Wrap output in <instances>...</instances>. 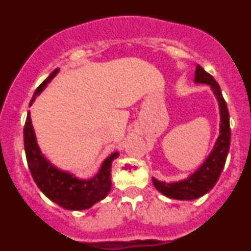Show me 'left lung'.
<instances>
[{
    "label": "left lung",
    "mask_w": 251,
    "mask_h": 251,
    "mask_svg": "<svg viewBox=\"0 0 251 251\" xmlns=\"http://www.w3.org/2000/svg\"><path fill=\"white\" fill-rule=\"evenodd\" d=\"M195 83L210 85L212 93L216 97L219 109H220V134L217 137L214 148L207 158L187 178L177 181V182H165V181H158L152 177L154 187L162 195L170 199H175V200H195L207 194L216 185L217 179L223 172L230 148V133L231 132H230L229 110L221 94L220 86L214 77L206 73L200 65L196 66Z\"/></svg>",
    "instance_id": "8db88e82"
}]
</instances>
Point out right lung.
I'll return each mask as SVG.
<instances>
[{
  "label": "right lung",
  "instance_id": "right-lung-1",
  "mask_svg": "<svg viewBox=\"0 0 251 251\" xmlns=\"http://www.w3.org/2000/svg\"><path fill=\"white\" fill-rule=\"evenodd\" d=\"M57 73L59 69H55L41 83L31 99L30 105L34 103L37 95H40V93L48 86V84L56 76ZM24 143L28 170L32 175V178L41 192L52 202L66 210L77 211L92 207L94 203L105 199L106 195L109 194L112 187V162L119 156L118 152H113L109 157L104 159L98 174L94 177L88 179L77 178L70 172L55 167L49 159L45 158L37 145L30 112L27 113L24 128Z\"/></svg>",
  "mask_w": 251,
  "mask_h": 251
}]
</instances>
